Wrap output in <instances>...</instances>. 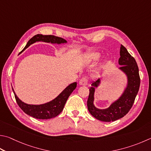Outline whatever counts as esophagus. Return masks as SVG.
<instances>
[{"label": "esophagus", "mask_w": 151, "mask_h": 151, "mask_svg": "<svg viewBox=\"0 0 151 151\" xmlns=\"http://www.w3.org/2000/svg\"><path fill=\"white\" fill-rule=\"evenodd\" d=\"M79 84L81 86H86L88 84V79L86 77H83L80 81H79Z\"/></svg>", "instance_id": "obj_1"}]
</instances>
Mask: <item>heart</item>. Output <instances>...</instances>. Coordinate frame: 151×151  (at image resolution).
Masks as SVG:
<instances>
[{
  "label": "heart",
  "mask_w": 151,
  "mask_h": 151,
  "mask_svg": "<svg viewBox=\"0 0 151 151\" xmlns=\"http://www.w3.org/2000/svg\"><path fill=\"white\" fill-rule=\"evenodd\" d=\"M101 57V55L97 52H93L89 55V59L92 61H97Z\"/></svg>",
  "instance_id": "1"
}]
</instances>
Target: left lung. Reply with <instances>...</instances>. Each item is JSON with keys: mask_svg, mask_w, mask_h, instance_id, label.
<instances>
[{"mask_svg": "<svg viewBox=\"0 0 151 151\" xmlns=\"http://www.w3.org/2000/svg\"><path fill=\"white\" fill-rule=\"evenodd\" d=\"M120 70L127 76V82L125 88L118 99L111 104L108 108L99 109L94 106L95 88L99 86L101 78H99L91 84L89 89V96L87 106L90 114L100 121L109 122L122 118L127 114L133 106L134 101L140 86L139 68L135 59L129 53L127 49L121 45L119 59Z\"/></svg>", "mask_w": 151, "mask_h": 151, "instance_id": "obj_1", "label": "left lung"}]
</instances>
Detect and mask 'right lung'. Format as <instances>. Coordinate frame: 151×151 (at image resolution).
Masks as SVG:
<instances>
[{
    "label": "right lung",
    "instance_id": "obj_1",
    "mask_svg": "<svg viewBox=\"0 0 151 151\" xmlns=\"http://www.w3.org/2000/svg\"><path fill=\"white\" fill-rule=\"evenodd\" d=\"M37 42L56 43V44H62V43H67L65 40L63 39L61 37L55 36V35L37 34L28 41L25 47L20 53L24 51L26 48H28L30 45ZM76 84L77 83L76 82L70 84L55 99L45 104H40V105H32V104L24 103L19 99V98L15 94L13 88L12 90L14 94L16 102L24 113L36 119H48L57 116L63 111L68 98L69 97L73 90L76 88Z\"/></svg>",
    "mask_w": 151,
    "mask_h": 151
}]
</instances>
